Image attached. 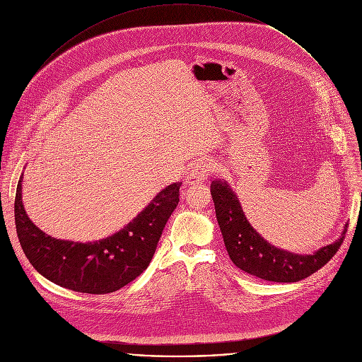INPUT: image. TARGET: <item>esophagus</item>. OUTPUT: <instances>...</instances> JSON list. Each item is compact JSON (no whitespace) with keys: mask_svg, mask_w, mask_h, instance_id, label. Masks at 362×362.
<instances>
[{"mask_svg":"<svg viewBox=\"0 0 362 362\" xmlns=\"http://www.w3.org/2000/svg\"><path fill=\"white\" fill-rule=\"evenodd\" d=\"M214 170H215V166L212 163H208V162L197 163L189 170L185 182L186 185H196V183L204 182Z\"/></svg>","mask_w":362,"mask_h":362,"instance_id":"1","label":"esophagus"}]
</instances>
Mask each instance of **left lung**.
<instances>
[{
    "mask_svg": "<svg viewBox=\"0 0 362 362\" xmlns=\"http://www.w3.org/2000/svg\"><path fill=\"white\" fill-rule=\"evenodd\" d=\"M211 193L216 219L232 262L239 269L265 281L298 282L313 275L331 261L346 233L348 223H345L342 235L334 243L311 255L292 253L271 245L250 226L238 196L225 180H214Z\"/></svg>",
    "mask_w": 362,
    "mask_h": 362,
    "instance_id": "8db88e82",
    "label": "left lung"
}]
</instances>
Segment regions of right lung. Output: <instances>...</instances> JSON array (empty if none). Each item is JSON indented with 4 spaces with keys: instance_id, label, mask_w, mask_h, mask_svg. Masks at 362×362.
<instances>
[{
    "instance_id": "right-lung-1",
    "label": "right lung",
    "mask_w": 362,
    "mask_h": 362,
    "mask_svg": "<svg viewBox=\"0 0 362 362\" xmlns=\"http://www.w3.org/2000/svg\"><path fill=\"white\" fill-rule=\"evenodd\" d=\"M20 177L14 214L20 245L30 264L48 281L83 293L115 292L148 267L165 225L179 203L180 182L159 192L146 208L115 235L94 242L51 238L25 214Z\"/></svg>"
}]
</instances>
